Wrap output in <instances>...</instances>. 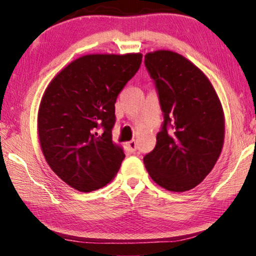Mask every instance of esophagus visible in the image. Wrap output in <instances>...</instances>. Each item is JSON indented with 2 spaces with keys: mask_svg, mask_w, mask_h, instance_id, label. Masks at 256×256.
Instances as JSON below:
<instances>
[{
  "mask_svg": "<svg viewBox=\"0 0 256 256\" xmlns=\"http://www.w3.org/2000/svg\"><path fill=\"white\" fill-rule=\"evenodd\" d=\"M128 146L130 149H131L132 151H136V148H138V146H136V140H131V141H128Z\"/></svg>",
  "mask_w": 256,
  "mask_h": 256,
  "instance_id": "34e87169",
  "label": "esophagus"
}]
</instances>
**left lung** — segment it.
Returning a JSON list of instances; mask_svg holds the SVG:
<instances>
[{"label": "left lung", "instance_id": "1", "mask_svg": "<svg viewBox=\"0 0 256 256\" xmlns=\"http://www.w3.org/2000/svg\"><path fill=\"white\" fill-rule=\"evenodd\" d=\"M164 114L157 144L144 158L159 186L192 190L206 178L222 154L224 118L216 90L200 68L172 50L144 56Z\"/></svg>", "mask_w": 256, "mask_h": 256}]
</instances>
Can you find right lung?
<instances>
[{
  "label": "right lung",
  "instance_id": "1",
  "mask_svg": "<svg viewBox=\"0 0 256 256\" xmlns=\"http://www.w3.org/2000/svg\"><path fill=\"white\" fill-rule=\"evenodd\" d=\"M141 62L140 53L84 55L46 88L38 110L42 151L52 170L74 190H96L118 174L125 154L112 140L115 102Z\"/></svg>",
  "mask_w": 256,
  "mask_h": 256
}]
</instances>
